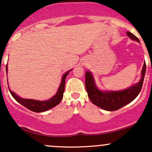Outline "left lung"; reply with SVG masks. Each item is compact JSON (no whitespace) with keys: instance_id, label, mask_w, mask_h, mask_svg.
I'll return each instance as SVG.
<instances>
[{"instance_id":"obj_1","label":"left lung","mask_w":152,"mask_h":152,"mask_svg":"<svg viewBox=\"0 0 152 152\" xmlns=\"http://www.w3.org/2000/svg\"><path fill=\"white\" fill-rule=\"evenodd\" d=\"M126 34L131 39L139 42V38L133 34L127 32ZM145 73L146 63L144 62L142 71V78L137 84L119 91H102L96 86L91 74L87 71L85 77V85L88 98L94 104L103 109L110 111H116L129 104L139 95L142 90Z\"/></svg>"}]
</instances>
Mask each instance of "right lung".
Masks as SVG:
<instances>
[{
	"instance_id": "right-lung-1",
	"label": "right lung",
	"mask_w": 152,
	"mask_h": 152,
	"mask_svg": "<svg viewBox=\"0 0 152 152\" xmlns=\"http://www.w3.org/2000/svg\"><path fill=\"white\" fill-rule=\"evenodd\" d=\"M8 71V66H6V71ZM70 71H71V70ZM69 71H68V72H66L63 76L61 83V85L59 86L56 94L54 95L51 99H48L47 101L41 102V101L33 100V99H22L20 97H19L17 94H15L14 92L10 90V93L11 94L12 96L17 102L20 103V104H22L23 106H25L26 108H27L28 109L34 111V112H43V111H46L47 110L57 106L61 102V101L63 98V96H64V89H65L66 78L67 76V75L69 74Z\"/></svg>"
}]
</instances>
